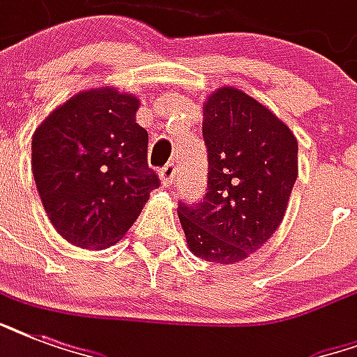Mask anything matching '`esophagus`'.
<instances>
[{
  "label": "esophagus",
  "instance_id": "34e87169",
  "mask_svg": "<svg viewBox=\"0 0 357 357\" xmlns=\"http://www.w3.org/2000/svg\"><path fill=\"white\" fill-rule=\"evenodd\" d=\"M176 165L174 162H170V165H167V167L162 168L161 170V179H162V183H167V185H172L174 181H176Z\"/></svg>",
  "mask_w": 357,
  "mask_h": 357
}]
</instances>
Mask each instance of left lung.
Listing matches in <instances>:
<instances>
[{
	"label": "left lung",
	"mask_w": 357,
	"mask_h": 357,
	"mask_svg": "<svg viewBox=\"0 0 357 357\" xmlns=\"http://www.w3.org/2000/svg\"><path fill=\"white\" fill-rule=\"evenodd\" d=\"M207 195L179 204L178 217L195 255L235 265L274 235L298 176V140L263 103L222 86L204 102Z\"/></svg>",
	"instance_id": "left-lung-1"
}]
</instances>
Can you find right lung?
<instances>
[{
  "label": "right lung",
  "instance_id": "add662e5",
  "mask_svg": "<svg viewBox=\"0 0 357 357\" xmlns=\"http://www.w3.org/2000/svg\"><path fill=\"white\" fill-rule=\"evenodd\" d=\"M133 94L100 86L77 92L35 129L31 168L47 218L79 248H109L157 189L148 133Z\"/></svg>",
  "mask_w": 357,
  "mask_h": 357
}]
</instances>
